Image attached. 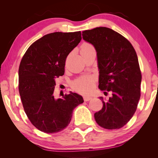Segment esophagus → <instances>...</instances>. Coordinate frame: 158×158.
Instances as JSON below:
<instances>
[{
    "mask_svg": "<svg viewBox=\"0 0 158 158\" xmlns=\"http://www.w3.org/2000/svg\"><path fill=\"white\" fill-rule=\"evenodd\" d=\"M92 99V98L91 97H88V96H84V100L85 102H88L89 100H91Z\"/></svg>",
    "mask_w": 158,
    "mask_h": 158,
    "instance_id": "1",
    "label": "esophagus"
}]
</instances>
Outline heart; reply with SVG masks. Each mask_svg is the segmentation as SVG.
<instances>
[{"label":"heart","instance_id":"1","mask_svg":"<svg viewBox=\"0 0 158 158\" xmlns=\"http://www.w3.org/2000/svg\"><path fill=\"white\" fill-rule=\"evenodd\" d=\"M90 49H94L92 45L89 44H84L82 46L81 50H88ZM94 78L93 76H86L84 77L80 78L77 80H74L73 82V86L74 89L80 93H88L90 92L93 87Z\"/></svg>","mask_w":158,"mask_h":158}]
</instances>
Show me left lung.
I'll use <instances>...</instances> for the list:
<instances>
[{
	"label": "left lung",
	"instance_id": "8db88e82",
	"mask_svg": "<svg viewBox=\"0 0 158 158\" xmlns=\"http://www.w3.org/2000/svg\"><path fill=\"white\" fill-rule=\"evenodd\" d=\"M84 40L97 52L99 88L111 92L109 99L100 97L103 107L94 114L104 128L118 129L130 121L140 98L142 74L133 46L120 33L106 27L82 31Z\"/></svg>",
	"mask_w": 158,
	"mask_h": 158
}]
</instances>
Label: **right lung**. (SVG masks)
Returning a JSON list of instances; mask_svg holds the SVG:
<instances>
[{
    "label": "right lung",
    "mask_w": 158,
    "mask_h": 158,
    "mask_svg": "<svg viewBox=\"0 0 158 158\" xmlns=\"http://www.w3.org/2000/svg\"><path fill=\"white\" fill-rule=\"evenodd\" d=\"M81 40L80 31L49 33L33 43L21 60L18 89L23 109L32 125L42 132L63 131L74 109L84 102L76 93L59 99L53 94L55 78L64 74L66 57Z\"/></svg>",
    "instance_id": "add662e5"
}]
</instances>
